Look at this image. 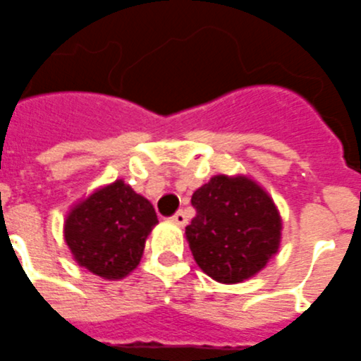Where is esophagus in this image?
<instances>
[{
  "label": "esophagus",
  "mask_w": 361,
  "mask_h": 361,
  "mask_svg": "<svg viewBox=\"0 0 361 361\" xmlns=\"http://www.w3.org/2000/svg\"><path fill=\"white\" fill-rule=\"evenodd\" d=\"M171 221H172V224L180 225V227H185V225H187V221H189V218H187V214H185L183 211H180V212H176V214L172 216Z\"/></svg>",
  "instance_id": "esophagus-1"
}]
</instances>
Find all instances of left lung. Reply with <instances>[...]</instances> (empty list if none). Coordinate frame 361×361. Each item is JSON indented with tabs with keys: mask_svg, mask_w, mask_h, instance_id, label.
Instances as JSON below:
<instances>
[{
	"mask_svg": "<svg viewBox=\"0 0 361 361\" xmlns=\"http://www.w3.org/2000/svg\"><path fill=\"white\" fill-rule=\"evenodd\" d=\"M190 202L198 214L185 227V238L198 267L218 283L249 280L280 249V211L247 174H216Z\"/></svg>",
	"mask_w": 361,
	"mask_h": 361,
	"instance_id": "obj_1",
	"label": "left lung"
}]
</instances>
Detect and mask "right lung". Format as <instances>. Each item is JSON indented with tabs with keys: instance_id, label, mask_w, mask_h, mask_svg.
<instances>
[{
	"instance_id": "1",
	"label": "right lung",
	"mask_w": 361,
	"mask_h": 361,
	"mask_svg": "<svg viewBox=\"0 0 361 361\" xmlns=\"http://www.w3.org/2000/svg\"><path fill=\"white\" fill-rule=\"evenodd\" d=\"M156 225L152 203L123 180H116L72 203L63 221V238L80 267L114 281L140 265Z\"/></svg>"
}]
</instances>
